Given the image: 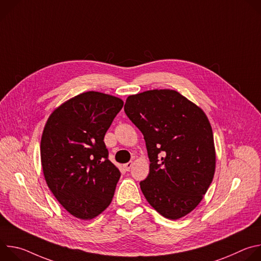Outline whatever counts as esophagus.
<instances>
[{
    "instance_id": "34e87169",
    "label": "esophagus",
    "mask_w": 261,
    "mask_h": 261,
    "mask_svg": "<svg viewBox=\"0 0 261 261\" xmlns=\"http://www.w3.org/2000/svg\"><path fill=\"white\" fill-rule=\"evenodd\" d=\"M132 165H133V163H132V162H128V163L124 164V165H123V167L125 168V170H126V171H129V170H130V168L132 167Z\"/></svg>"
}]
</instances>
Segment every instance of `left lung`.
<instances>
[{
  "mask_svg": "<svg viewBox=\"0 0 261 261\" xmlns=\"http://www.w3.org/2000/svg\"><path fill=\"white\" fill-rule=\"evenodd\" d=\"M125 113L141 131L150 173L140 189L160 215L177 220L202 200L216 169L211 123L204 111L174 90L130 95Z\"/></svg>",
  "mask_w": 261,
  "mask_h": 261,
  "instance_id": "8db88e82",
  "label": "left lung"
}]
</instances>
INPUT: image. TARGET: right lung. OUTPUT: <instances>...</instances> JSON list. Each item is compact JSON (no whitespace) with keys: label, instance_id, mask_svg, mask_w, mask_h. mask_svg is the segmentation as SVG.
<instances>
[{"label":"right lung","instance_id":"add662e5","mask_svg":"<svg viewBox=\"0 0 261 261\" xmlns=\"http://www.w3.org/2000/svg\"><path fill=\"white\" fill-rule=\"evenodd\" d=\"M122 99L89 91L58 106L44 126L40 155L48 188L72 216L91 220L111 202L119 168L103 141Z\"/></svg>","mask_w":261,"mask_h":261}]
</instances>
